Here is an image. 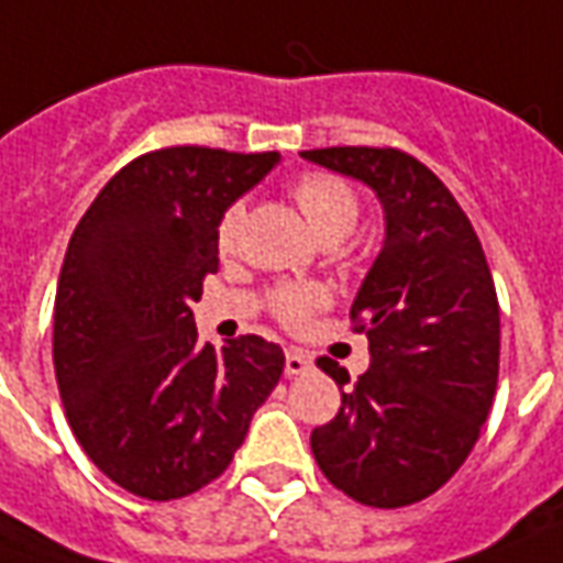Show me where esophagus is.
Masks as SVG:
<instances>
[{
	"label": "esophagus",
	"instance_id": "obj_1",
	"mask_svg": "<svg viewBox=\"0 0 563 563\" xmlns=\"http://www.w3.org/2000/svg\"><path fill=\"white\" fill-rule=\"evenodd\" d=\"M310 356L301 350H286V375H305L310 372Z\"/></svg>",
	"mask_w": 563,
	"mask_h": 563
}]
</instances>
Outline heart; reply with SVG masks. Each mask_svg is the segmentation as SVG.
<instances>
[{"instance_id":"b5f03b06","label":"heart","mask_w":563,"mask_h":563,"mask_svg":"<svg viewBox=\"0 0 563 563\" xmlns=\"http://www.w3.org/2000/svg\"><path fill=\"white\" fill-rule=\"evenodd\" d=\"M295 203L301 207V213L313 228V234L325 241H344L353 225H356V216H360V203H356V195L347 183H341L338 176H329V173H310V176H301L292 186ZM243 207H228L222 222H219V231H216V243L222 253H231L234 243H238V231H241ZM325 301V292L320 286H280L271 295V308L280 317L283 322L289 325H298L305 322Z\"/></svg>"}]
</instances>
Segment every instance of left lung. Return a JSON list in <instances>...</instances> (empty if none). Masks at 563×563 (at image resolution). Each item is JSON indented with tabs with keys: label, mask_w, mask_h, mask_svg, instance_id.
Here are the masks:
<instances>
[{
	"label": "left lung",
	"mask_w": 563,
	"mask_h": 563,
	"mask_svg": "<svg viewBox=\"0 0 563 563\" xmlns=\"http://www.w3.org/2000/svg\"><path fill=\"white\" fill-rule=\"evenodd\" d=\"M301 158L353 176L384 207V246L350 317L372 365L310 432L322 475L350 500L399 509L470 457L500 372V305L473 222L445 183L399 148L335 145ZM338 387L350 375L322 363Z\"/></svg>",
	"instance_id": "left-lung-1"
}]
</instances>
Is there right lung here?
I'll list each match as a JSON object with an SVG mask.
<instances>
[{
  "label": "right lung",
  "mask_w": 563,
  "mask_h": 563,
  "mask_svg": "<svg viewBox=\"0 0 563 563\" xmlns=\"http://www.w3.org/2000/svg\"><path fill=\"white\" fill-rule=\"evenodd\" d=\"M277 152L170 145L131 161L81 216L54 298V375L97 470L143 500H179L225 473L283 375L258 335L198 344L191 305L219 271L225 210Z\"/></svg>",
  "instance_id": "add662e5"
}]
</instances>
